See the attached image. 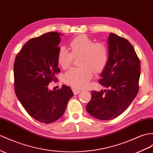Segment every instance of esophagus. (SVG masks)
Here are the masks:
<instances>
[{"mask_svg":"<svg viewBox=\"0 0 153 153\" xmlns=\"http://www.w3.org/2000/svg\"><path fill=\"white\" fill-rule=\"evenodd\" d=\"M73 91L74 95H78L80 92V89H77L76 88H73Z\"/></svg>","mask_w":153,"mask_h":153,"instance_id":"34e87169","label":"esophagus"}]
</instances>
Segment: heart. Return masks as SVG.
Listing matches in <instances>:
<instances>
[{"mask_svg":"<svg viewBox=\"0 0 153 153\" xmlns=\"http://www.w3.org/2000/svg\"><path fill=\"white\" fill-rule=\"evenodd\" d=\"M71 52L65 47L59 48L57 54L58 64L64 69L69 68L74 57L80 56V67L71 69L64 76V82L75 88L87 86L91 79L93 71L97 74L105 69L109 58L107 45L102 42H95L88 36H77L69 43Z\"/></svg>","mask_w":153,"mask_h":153,"instance_id":"obj_1","label":"heart"}]
</instances>
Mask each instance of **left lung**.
<instances>
[{"mask_svg":"<svg viewBox=\"0 0 153 153\" xmlns=\"http://www.w3.org/2000/svg\"><path fill=\"white\" fill-rule=\"evenodd\" d=\"M109 58L99 82L108 89L91 91L88 112L98 120L117 117L127 108L139 90L141 64L128 41L114 33L108 39Z\"/></svg>","mask_w":153,"mask_h":153,"instance_id":"obj_1","label":"left lung"}]
</instances>
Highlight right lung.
Listing matches in <instances>:
<instances>
[{"mask_svg":"<svg viewBox=\"0 0 153 153\" xmlns=\"http://www.w3.org/2000/svg\"><path fill=\"white\" fill-rule=\"evenodd\" d=\"M60 35L51 32L30 39L18 53L13 65L17 99L31 117L47 124L62 116L73 95L65 85L55 91L48 89L60 72L57 61Z\"/></svg>","mask_w":153,"mask_h":153,"instance_id":"right-lung-1","label":"right lung"}]
</instances>
